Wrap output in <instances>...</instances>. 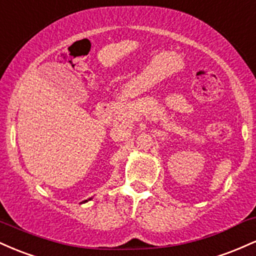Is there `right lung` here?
<instances>
[{"label": "right lung", "mask_w": 256, "mask_h": 256, "mask_svg": "<svg viewBox=\"0 0 256 256\" xmlns=\"http://www.w3.org/2000/svg\"><path fill=\"white\" fill-rule=\"evenodd\" d=\"M84 202H86V201H84Z\"/></svg>", "instance_id": "1"}]
</instances>
